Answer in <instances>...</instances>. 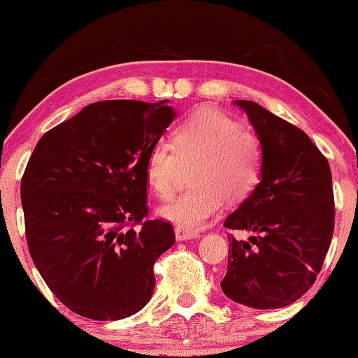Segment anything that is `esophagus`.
<instances>
[{"mask_svg":"<svg viewBox=\"0 0 358 358\" xmlns=\"http://www.w3.org/2000/svg\"><path fill=\"white\" fill-rule=\"evenodd\" d=\"M194 238H199L197 231H190V229H185L180 227L176 228V239H178V241H187V239H194Z\"/></svg>","mask_w":358,"mask_h":358,"instance_id":"obj_1","label":"esophagus"}]
</instances>
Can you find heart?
Here are the masks:
<instances>
[{"instance_id": "obj_1", "label": "heart", "mask_w": 358, "mask_h": 358, "mask_svg": "<svg viewBox=\"0 0 358 358\" xmlns=\"http://www.w3.org/2000/svg\"><path fill=\"white\" fill-rule=\"evenodd\" d=\"M262 141L252 130L217 109H200L169 134V146L158 143L145 158L146 182L156 197H173L182 166H192L187 190L164 205L159 215L185 229H199L231 202L246 199L262 173Z\"/></svg>"}]
</instances>
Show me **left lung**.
Returning a JSON list of instances; mask_svg holds the SVG:
<instances>
[{
	"instance_id": "obj_1",
	"label": "left lung",
	"mask_w": 358,
	"mask_h": 358,
	"mask_svg": "<svg viewBox=\"0 0 358 358\" xmlns=\"http://www.w3.org/2000/svg\"><path fill=\"white\" fill-rule=\"evenodd\" d=\"M262 141L261 182L228 215L224 228L256 236H229L223 293L233 301L273 310L292 305L321 272L334 233L331 168L301 129L252 101H238Z\"/></svg>"
}]
</instances>
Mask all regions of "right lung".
Masks as SVG:
<instances>
[{
  "instance_id": "right-lung-1",
  "label": "right lung",
  "mask_w": 358,
  "mask_h": 358,
  "mask_svg": "<svg viewBox=\"0 0 358 358\" xmlns=\"http://www.w3.org/2000/svg\"><path fill=\"white\" fill-rule=\"evenodd\" d=\"M169 106L99 101L38 140L21 179L29 252L53 295L83 317L124 320L150 301L153 266L173 246L151 220L145 158Z\"/></svg>"
}]
</instances>
